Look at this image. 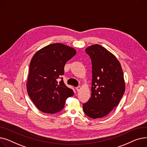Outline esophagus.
Masks as SVG:
<instances>
[{
    "instance_id": "esophagus-1",
    "label": "esophagus",
    "mask_w": 147,
    "mask_h": 147,
    "mask_svg": "<svg viewBox=\"0 0 147 147\" xmlns=\"http://www.w3.org/2000/svg\"><path fill=\"white\" fill-rule=\"evenodd\" d=\"M76 90L78 91V92H79V91H80V90L81 89V87H80V86L76 87Z\"/></svg>"
}]
</instances>
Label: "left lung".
<instances>
[{
  "label": "left lung",
  "instance_id": "obj_1",
  "mask_svg": "<svg viewBox=\"0 0 147 147\" xmlns=\"http://www.w3.org/2000/svg\"><path fill=\"white\" fill-rule=\"evenodd\" d=\"M92 62L91 96L83 104L85 114L92 119L104 117L119 104L125 91L124 75L120 62L99 45L87 48Z\"/></svg>",
  "mask_w": 147,
  "mask_h": 147
}]
</instances>
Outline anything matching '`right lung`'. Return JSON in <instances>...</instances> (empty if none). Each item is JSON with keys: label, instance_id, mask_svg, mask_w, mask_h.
I'll list each match as a JSON object with an SVG mask.
<instances>
[{"label": "right lung", "instance_id": "obj_1", "mask_svg": "<svg viewBox=\"0 0 147 147\" xmlns=\"http://www.w3.org/2000/svg\"><path fill=\"white\" fill-rule=\"evenodd\" d=\"M76 53L74 48L57 43L45 46L33 55L30 64L27 90L41 111L48 114L60 111L67 98L74 95L61 77L64 74L65 63Z\"/></svg>", "mask_w": 147, "mask_h": 147}]
</instances>
